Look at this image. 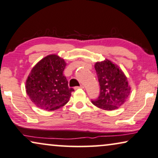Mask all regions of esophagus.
<instances>
[{
    "label": "esophagus",
    "instance_id": "obj_1",
    "mask_svg": "<svg viewBox=\"0 0 158 158\" xmlns=\"http://www.w3.org/2000/svg\"><path fill=\"white\" fill-rule=\"evenodd\" d=\"M84 87H84V85H81L79 86V87H76V89H77V88H84Z\"/></svg>",
    "mask_w": 158,
    "mask_h": 158
}]
</instances>
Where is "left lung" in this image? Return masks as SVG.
Instances as JSON below:
<instances>
[{
    "instance_id": "8db88e82",
    "label": "left lung",
    "mask_w": 158,
    "mask_h": 158,
    "mask_svg": "<svg viewBox=\"0 0 158 158\" xmlns=\"http://www.w3.org/2000/svg\"><path fill=\"white\" fill-rule=\"evenodd\" d=\"M95 69L101 92L92 103L104 110H114L125 102L130 94L127 78L118 66L108 60L95 63Z\"/></svg>"
}]
</instances>
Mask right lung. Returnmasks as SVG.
Instances as JSON below:
<instances>
[{
  "mask_svg": "<svg viewBox=\"0 0 158 158\" xmlns=\"http://www.w3.org/2000/svg\"><path fill=\"white\" fill-rule=\"evenodd\" d=\"M65 60L56 55L41 60L31 70L26 81V92L36 106L53 111L66 104L74 91L68 85L63 71Z\"/></svg>",
  "mask_w": 158,
  "mask_h": 158,
  "instance_id": "right-lung-1",
  "label": "right lung"
}]
</instances>
